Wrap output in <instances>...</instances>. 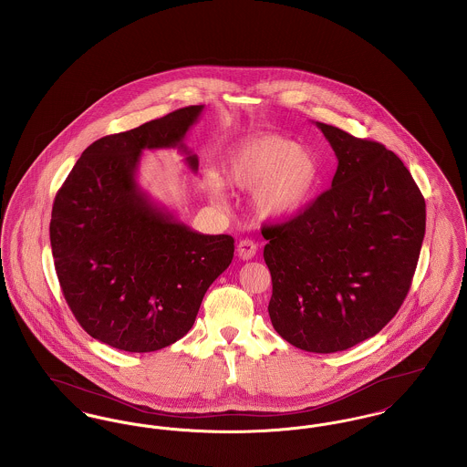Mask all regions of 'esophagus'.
<instances>
[{
    "label": "esophagus",
    "mask_w": 467,
    "mask_h": 467,
    "mask_svg": "<svg viewBox=\"0 0 467 467\" xmlns=\"http://www.w3.org/2000/svg\"><path fill=\"white\" fill-rule=\"evenodd\" d=\"M238 255H240V259H244V261H248V259H252L254 255H255V252H257V245L252 242V240H242L240 244H238Z\"/></svg>",
    "instance_id": "esophagus-1"
}]
</instances>
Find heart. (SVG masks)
<instances>
[{"instance_id": "b5f03b06", "label": "heart", "mask_w": 467, "mask_h": 467, "mask_svg": "<svg viewBox=\"0 0 467 467\" xmlns=\"http://www.w3.org/2000/svg\"><path fill=\"white\" fill-rule=\"evenodd\" d=\"M223 182L254 192L257 212L270 219H289L302 212L321 182L317 157L296 140L255 136L234 146L222 167ZM222 178L208 172L202 180L212 202L225 206Z\"/></svg>"}]
</instances>
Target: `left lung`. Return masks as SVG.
Returning <instances> with one entry per match:
<instances>
[{
    "mask_svg": "<svg viewBox=\"0 0 467 467\" xmlns=\"http://www.w3.org/2000/svg\"><path fill=\"white\" fill-rule=\"evenodd\" d=\"M337 155L327 192L261 229L275 331L308 353L374 337L406 300L425 236V199L381 142L316 123Z\"/></svg>",
    "mask_w": 467,
    "mask_h": 467,
    "instance_id": "obj_1",
    "label": "left lung"
}]
</instances>
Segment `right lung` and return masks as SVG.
Here are the masks:
<instances>
[{
  "instance_id": "right-lung-1",
  "label": "right lung",
  "mask_w": 467,
  "mask_h": 467,
  "mask_svg": "<svg viewBox=\"0 0 467 467\" xmlns=\"http://www.w3.org/2000/svg\"><path fill=\"white\" fill-rule=\"evenodd\" d=\"M204 106L172 110L89 144L56 193V275L88 335L151 353L192 328L204 293L233 261L229 234H201L159 208L136 182L142 150L180 148Z\"/></svg>"
}]
</instances>
